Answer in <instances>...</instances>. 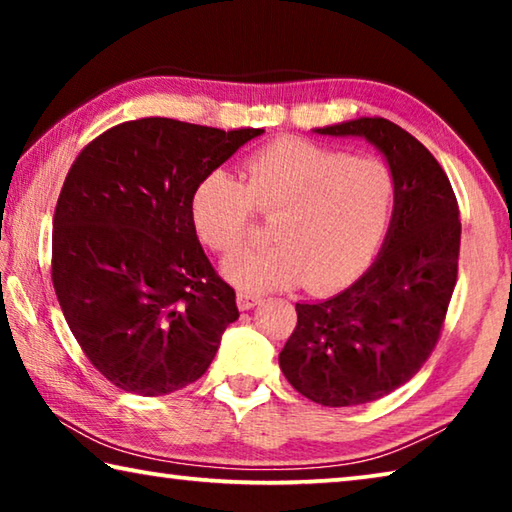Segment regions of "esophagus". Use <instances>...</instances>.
<instances>
[{
    "label": "esophagus",
    "instance_id": "esophagus-1",
    "mask_svg": "<svg viewBox=\"0 0 512 512\" xmlns=\"http://www.w3.org/2000/svg\"><path fill=\"white\" fill-rule=\"evenodd\" d=\"M237 305H239L241 311L253 309L255 305H259V296H253V293H248V291H239L237 293Z\"/></svg>",
    "mask_w": 512,
    "mask_h": 512
}]
</instances>
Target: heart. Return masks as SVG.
Instances as JSON below:
<instances>
[{
  "label": "heart",
  "instance_id": "b5f03b06",
  "mask_svg": "<svg viewBox=\"0 0 512 512\" xmlns=\"http://www.w3.org/2000/svg\"><path fill=\"white\" fill-rule=\"evenodd\" d=\"M395 194L386 162L280 140L250 155L241 180L223 169L207 171L189 196V219L207 248L230 253L246 239L253 207L273 216V244L230 255L223 262L228 280L255 293L298 282L332 291L368 266L386 235Z\"/></svg>",
  "mask_w": 512,
  "mask_h": 512
}]
</instances>
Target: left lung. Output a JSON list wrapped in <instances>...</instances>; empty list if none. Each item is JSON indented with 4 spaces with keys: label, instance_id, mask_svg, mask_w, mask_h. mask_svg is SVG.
Returning <instances> with one entry per match:
<instances>
[{
    "label": "left lung",
    "instance_id": "1",
    "mask_svg": "<svg viewBox=\"0 0 512 512\" xmlns=\"http://www.w3.org/2000/svg\"><path fill=\"white\" fill-rule=\"evenodd\" d=\"M314 133L370 142L395 173L397 194L368 271L329 300L298 302L280 368L311 402L366 404L406 384L436 348L458 275V203L438 160L393 121L359 117Z\"/></svg>",
    "mask_w": 512,
    "mask_h": 512
}]
</instances>
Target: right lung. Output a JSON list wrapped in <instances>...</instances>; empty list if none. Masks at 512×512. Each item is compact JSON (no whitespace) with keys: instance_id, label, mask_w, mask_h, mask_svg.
Returning <instances> with one entry per match:
<instances>
[{"instance_id":"add662e5","label":"right lung","mask_w":512,"mask_h":512,"mask_svg":"<svg viewBox=\"0 0 512 512\" xmlns=\"http://www.w3.org/2000/svg\"><path fill=\"white\" fill-rule=\"evenodd\" d=\"M146 117L112 126L60 189L51 280L74 339L121 391L169 395L210 368L239 318L235 289L203 253L189 196L262 135Z\"/></svg>"}]
</instances>
